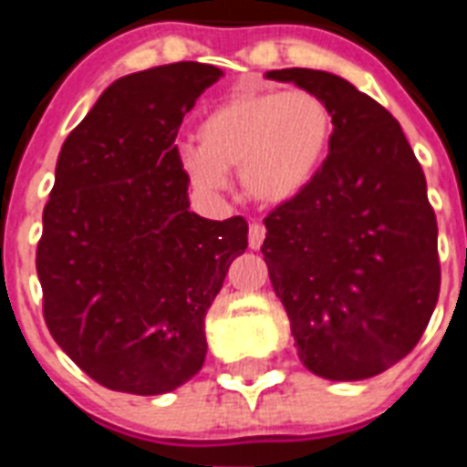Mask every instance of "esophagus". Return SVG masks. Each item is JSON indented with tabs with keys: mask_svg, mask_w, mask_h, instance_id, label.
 Masks as SVG:
<instances>
[{
	"mask_svg": "<svg viewBox=\"0 0 467 467\" xmlns=\"http://www.w3.org/2000/svg\"><path fill=\"white\" fill-rule=\"evenodd\" d=\"M264 237H266V227L262 223H252L249 225V247L259 249L264 244Z\"/></svg>",
	"mask_w": 467,
	"mask_h": 467,
	"instance_id": "34e87169",
	"label": "esophagus"
}]
</instances>
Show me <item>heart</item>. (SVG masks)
I'll return each instance as SVG.
<instances>
[{
    "instance_id": "1",
    "label": "heart",
    "mask_w": 467,
    "mask_h": 467,
    "mask_svg": "<svg viewBox=\"0 0 467 467\" xmlns=\"http://www.w3.org/2000/svg\"><path fill=\"white\" fill-rule=\"evenodd\" d=\"M329 135L332 113L312 91H237L201 119L198 145L176 155L198 189H223L227 169H240L249 196L284 203L317 174Z\"/></svg>"
}]
</instances>
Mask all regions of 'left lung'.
<instances>
[{"label": "left lung", "instance_id": "left-lung-1", "mask_svg": "<svg viewBox=\"0 0 467 467\" xmlns=\"http://www.w3.org/2000/svg\"><path fill=\"white\" fill-rule=\"evenodd\" d=\"M332 113L329 155L298 196L264 218L262 254L303 366L363 380L405 358L441 288L427 179L388 109L329 72L271 69Z\"/></svg>", "mask_w": 467, "mask_h": 467}]
</instances>
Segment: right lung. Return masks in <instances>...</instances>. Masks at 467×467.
Listing matches in <instances>:
<instances>
[{"instance_id": "1", "label": "right lung", "mask_w": 467, "mask_h": 467, "mask_svg": "<svg viewBox=\"0 0 467 467\" xmlns=\"http://www.w3.org/2000/svg\"><path fill=\"white\" fill-rule=\"evenodd\" d=\"M223 69L174 62L120 77L62 145L36 269L43 317L99 385L161 395L205 361V312L247 220L189 211L174 140Z\"/></svg>"}]
</instances>
